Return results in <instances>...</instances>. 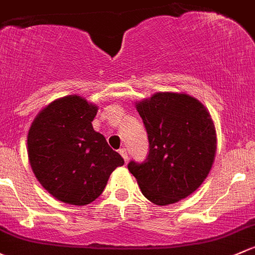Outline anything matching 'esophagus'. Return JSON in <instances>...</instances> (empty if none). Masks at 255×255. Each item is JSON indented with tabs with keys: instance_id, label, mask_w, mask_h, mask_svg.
Returning <instances> with one entry per match:
<instances>
[{
	"instance_id": "34e87169",
	"label": "esophagus",
	"mask_w": 255,
	"mask_h": 255,
	"mask_svg": "<svg viewBox=\"0 0 255 255\" xmlns=\"http://www.w3.org/2000/svg\"><path fill=\"white\" fill-rule=\"evenodd\" d=\"M120 154L122 155L123 160H125V161L127 162V161H128V151H127V149H126V148L120 149Z\"/></svg>"
}]
</instances>
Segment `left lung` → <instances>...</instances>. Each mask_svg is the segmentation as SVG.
I'll return each mask as SVG.
<instances>
[{
	"label": "left lung",
	"instance_id": "left-lung-1",
	"mask_svg": "<svg viewBox=\"0 0 255 255\" xmlns=\"http://www.w3.org/2000/svg\"><path fill=\"white\" fill-rule=\"evenodd\" d=\"M148 133L145 161L128 163L144 197L177 203L199 188L213 166L216 132L210 114L187 94L156 93L135 104Z\"/></svg>",
	"mask_w": 255,
	"mask_h": 255
}]
</instances>
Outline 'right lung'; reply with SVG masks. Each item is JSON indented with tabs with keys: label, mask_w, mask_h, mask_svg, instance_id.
I'll return each instance as SVG.
<instances>
[{
	"label": "right lung",
	"mask_w": 255,
	"mask_h": 255,
	"mask_svg": "<svg viewBox=\"0 0 255 255\" xmlns=\"http://www.w3.org/2000/svg\"><path fill=\"white\" fill-rule=\"evenodd\" d=\"M98 106L78 95L57 99L35 117L28 133L33 172L52 197L87 205L105 189L109 177L125 160L95 132Z\"/></svg>",
	"instance_id": "1"
}]
</instances>
